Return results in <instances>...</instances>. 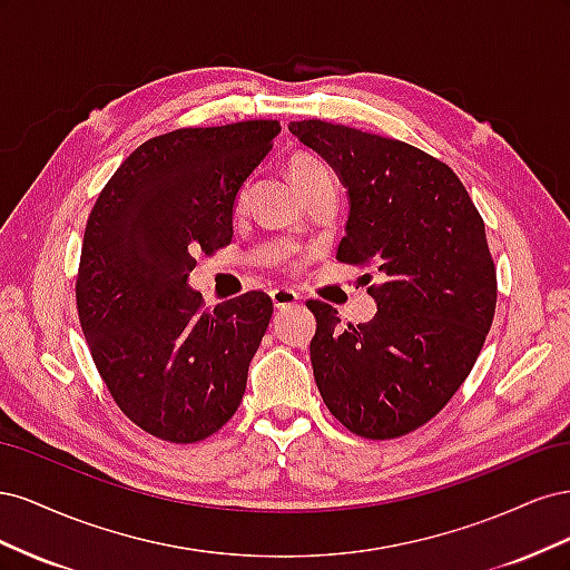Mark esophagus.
I'll return each mask as SVG.
<instances>
[{"label": "esophagus", "instance_id": "1", "mask_svg": "<svg viewBox=\"0 0 570 570\" xmlns=\"http://www.w3.org/2000/svg\"><path fill=\"white\" fill-rule=\"evenodd\" d=\"M271 299H273L275 308H285V306L297 304L299 295H297L295 289H289V287H275V289H271Z\"/></svg>", "mask_w": 570, "mask_h": 570}]
</instances>
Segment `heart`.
I'll return each mask as SVG.
<instances>
[{
    "instance_id": "b5f03b06",
    "label": "heart",
    "mask_w": 570,
    "mask_h": 570,
    "mask_svg": "<svg viewBox=\"0 0 570 570\" xmlns=\"http://www.w3.org/2000/svg\"><path fill=\"white\" fill-rule=\"evenodd\" d=\"M323 170H327L323 166V161H318L316 157H312V154L306 151H297L292 154L289 161H287V174L289 178L295 180V185L302 189L308 180H314L318 174H323ZM237 202H243V195L237 197Z\"/></svg>"
}]
</instances>
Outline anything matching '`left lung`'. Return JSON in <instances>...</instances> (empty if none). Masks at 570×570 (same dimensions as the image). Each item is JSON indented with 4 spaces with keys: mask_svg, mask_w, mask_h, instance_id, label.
<instances>
[{
    "mask_svg": "<svg viewBox=\"0 0 570 570\" xmlns=\"http://www.w3.org/2000/svg\"><path fill=\"white\" fill-rule=\"evenodd\" d=\"M289 132L350 193L337 262L381 275L368 323L340 325L331 304L306 302L316 385L350 433L402 438L446 406L490 333L497 268L485 220L454 170L419 147L318 118L292 120Z\"/></svg>",
    "mask_w": 570,
    "mask_h": 570,
    "instance_id": "1",
    "label": "left lung"
}]
</instances>
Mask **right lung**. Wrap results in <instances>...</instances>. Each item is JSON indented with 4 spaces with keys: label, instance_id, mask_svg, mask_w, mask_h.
Here are the masks:
<instances>
[{
    "label": "right lung",
    "instance_id": "1",
    "mask_svg": "<svg viewBox=\"0 0 570 570\" xmlns=\"http://www.w3.org/2000/svg\"><path fill=\"white\" fill-rule=\"evenodd\" d=\"M278 120L178 128L142 142L85 226L76 304L109 394L145 433L189 444L237 411L273 302L245 292L216 308L187 289L197 254L230 245L233 202Z\"/></svg>",
    "mask_w": 570,
    "mask_h": 570
}]
</instances>
